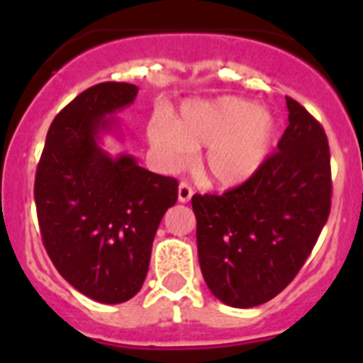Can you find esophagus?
<instances>
[{
	"instance_id": "34e87169",
	"label": "esophagus",
	"mask_w": 363,
	"mask_h": 363,
	"mask_svg": "<svg viewBox=\"0 0 363 363\" xmlns=\"http://www.w3.org/2000/svg\"><path fill=\"white\" fill-rule=\"evenodd\" d=\"M191 198H192L191 185L185 184V182H182L178 187V200L182 201V203H187V201H191Z\"/></svg>"
}]
</instances>
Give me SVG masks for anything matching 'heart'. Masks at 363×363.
<instances>
[{"label": "heart", "mask_w": 363, "mask_h": 363, "mask_svg": "<svg viewBox=\"0 0 363 363\" xmlns=\"http://www.w3.org/2000/svg\"><path fill=\"white\" fill-rule=\"evenodd\" d=\"M278 121L264 105L238 96L187 101L178 114H154L147 140L165 171H179L203 147L200 174L221 191L249 184L265 165L277 142Z\"/></svg>", "instance_id": "1"}]
</instances>
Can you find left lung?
<instances>
[{
	"label": "left lung",
	"instance_id": "8db88e82",
	"mask_svg": "<svg viewBox=\"0 0 363 363\" xmlns=\"http://www.w3.org/2000/svg\"><path fill=\"white\" fill-rule=\"evenodd\" d=\"M285 101L289 125L262 171L221 196H192L205 284L238 309L262 306L293 281L331 211L325 133L298 101Z\"/></svg>",
	"mask_w": 363,
	"mask_h": 363
}]
</instances>
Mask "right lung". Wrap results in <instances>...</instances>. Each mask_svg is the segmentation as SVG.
<instances>
[{
    "label": "right lung",
    "mask_w": 363,
    "mask_h": 363,
    "mask_svg": "<svg viewBox=\"0 0 363 363\" xmlns=\"http://www.w3.org/2000/svg\"><path fill=\"white\" fill-rule=\"evenodd\" d=\"M138 86L98 83L50 125L34 184L43 245L74 289L101 303H123L142 289L154 234L178 200V182L112 156L104 134L121 140L116 112L133 105Z\"/></svg>",
    "instance_id": "add662e5"
}]
</instances>
